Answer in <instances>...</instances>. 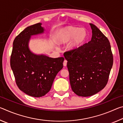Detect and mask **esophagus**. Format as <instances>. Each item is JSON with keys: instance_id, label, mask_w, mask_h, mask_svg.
Here are the masks:
<instances>
[{"instance_id": "1", "label": "esophagus", "mask_w": 123, "mask_h": 123, "mask_svg": "<svg viewBox=\"0 0 123 123\" xmlns=\"http://www.w3.org/2000/svg\"><path fill=\"white\" fill-rule=\"evenodd\" d=\"M67 60H64V61H63V66L66 67L67 66Z\"/></svg>"}]
</instances>
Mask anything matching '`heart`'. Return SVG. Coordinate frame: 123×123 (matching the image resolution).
<instances>
[{"label": "heart", "mask_w": 123, "mask_h": 123, "mask_svg": "<svg viewBox=\"0 0 123 123\" xmlns=\"http://www.w3.org/2000/svg\"><path fill=\"white\" fill-rule=\"evenodd\" d=\"M73 38L69 45L68 48L74 50L80 47L87 38V32L84 29L74 26H68L61 31L58 37L60 43H66Z\"/></svg>", "instance_id": "b5f03b06"}]
</instances>
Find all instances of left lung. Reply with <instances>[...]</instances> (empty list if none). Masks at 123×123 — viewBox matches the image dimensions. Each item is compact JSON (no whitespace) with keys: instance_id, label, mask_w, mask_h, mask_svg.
I'll return each mask as SVG.
<instances>
[{"instance_id":"obj_1","label":"left lung","mask_w":123,"mask_h":123,"mask_svg":"<svg viewBox=\"0 0 123 123\" xmlns=\"http://www.w3.org/2000/svg\"><path fill=\"white\" fill-rule=\"evenodd\" d=\"M89 24L91 40L63 54L68 61L72 91L85 97L96 94L106 86L113 62L109 39L96 26Z\"/></svg>"}]
</instances>
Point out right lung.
<instances>
[{
	"mask_svg": "<svg viewBox=\"0 0 123 123\" xmlns=\"http://www.w3.org/2000/svg\"><path fill=\"white\" fill-rule=\"evenodd\" d=\"M41 23L27 27L14 39L10 66L20 90L34 97L44 96L50 90L56 75L63 68V57L51 58L32 53L28 47L31 36L41 34Z\"/></svg>",
	"mask_w": 123,
	"mask_h": 123,
	"instance_id": "obj_1",
	"label": "right lung"
}]
</instances>
